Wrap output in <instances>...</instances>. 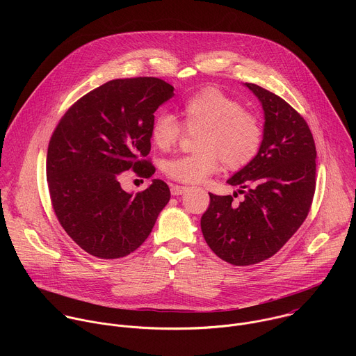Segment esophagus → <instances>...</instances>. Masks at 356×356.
Returning <instances> with one entry per match:
<instances>
[{
    "instance_id": "1",
    "label": "esophagus",
    "mask_w": 356,
    "mask_h": 356,
    "mask_svg": "<svg viewBox=\"0 0 356 356\" xmlns=\"http://www.w3.org/2000/svg\"><path fill=\"white\" fill-rule=\"evenodd\" d=\"M184 191H187V187H184V186H172V188H170L172 195H181Z\"/></svg>"
}]
</instances>
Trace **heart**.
Returning <instances> with one entry per match:
<instances>
[{"instance_id": "1", "label": "heart", "mask_w": 356, "mask_h": 356, "mask_svg": "<svg viewBox=\"0 0 356 356\" xmlns=\"http://www.w3.org/2000/svg\"><path fill=\"white\" fill-rule=\"evenodd\" d=\"M179 115L186 129L197 131V152L163 165L166 176L176 181H204L218 170L221 161L228 169L243 168L257 156L262 145L259 120L218 88H204L191 95L179 108ZM180 134V124L168 113H159L152 121L150 139L161 150L175 146Z\"/></svg>"}]
</instances>
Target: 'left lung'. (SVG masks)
Listing matches in <instances>:
<instances>
[{"instance_id": "obj_1", "label": "left lung", "mask_w": 356, "mask_h": 356, "mask_svg": "<svg viewBox=\"0 0 356 356\" xmlns=\"http://www.w3.org/2000/svg\"><path fill=\"white\" fill-rule=\"evenodd\" d=\"M262 104L265 124L257 156L227 180L243 200L210 193L201 217L207 245L235 266L259 264L294 235L306 220L316 191V145L304 118L279 95L245 83Z\"/></svg>"}]
</instances>
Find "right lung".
<instances>
[{
	"label": "right lung",
	"mask_w": 356,
	"mask_h": 356,
	"mask_svg": "<svg viewBox=\"0 0 356 356\" xmlns=\"http://www.w3.org/2000/svg\"><path fill=\"white\" fill-rule=\"evenodd\" d=\"M173 86L156 77L117 79L74 103L50 138L46 179L56 217L67 235L101 259L129 255L149 236L170 200L154 179L138 194L122 190L121 173H155L140 158L150 150L155 111Z\"/></svg>",
	"instance_id": "obj_1"
}]
</instances>
